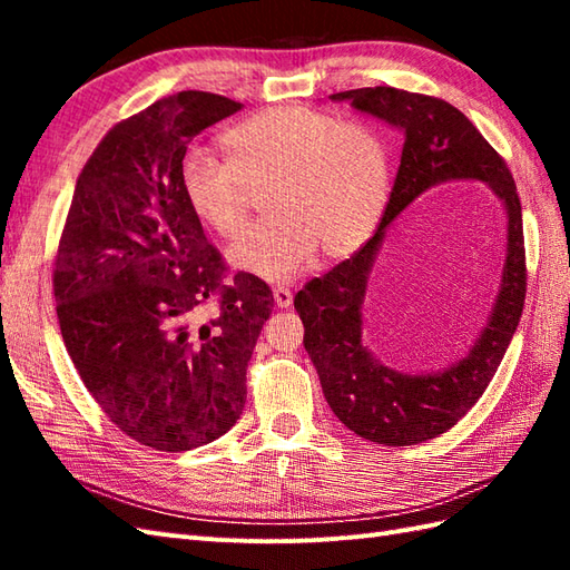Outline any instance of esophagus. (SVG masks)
Instances as JSON below:
<instances>
[{
	"instance_id": "1",
	"label": "esophagus",
	"mask_w": 570,
	"mask_h": 570,
	"mask_svg": "<svg viewBox=\"0 0 570 570\" xmlns=\"http://www.w3.org/2000/svg\"><path fill=\"white\" fill-rule=\"evenodd\" d=\"M292 301H294V294L288 292V288H284V286L274 288V304L278 308H288V306H292Z\"/></svg>"
}]
</instances>
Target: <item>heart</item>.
Masks as SVG:
<instances>
[{"label": "heart", "mask_w": 570, "mask_h": 570, "mask_svg": "<svg viewBox=\"0 0 570 570\" xmlns=\"http://www.w3.org/2000/svg\"><path fill=\"white\" fill-rule=\"evenodd\" d=\"M223 144L227 161L200 149L184 154L180 193L200 225L235 237L247 223V188H269L264 208L274 220L247 229L227 252L235 269L264 282H292L318 249L331 259L353 254L390 200V149L367 125L272 107L229 127Z\"/></svg>", "instance_id": "obj_1"}]
</instances>
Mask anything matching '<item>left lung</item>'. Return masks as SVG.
Here are the masks:
<instances>
[{"label":"left lung","mask_w":570,"mask_h":570,"mask_svg":"<svg viewBox=\"0 0 570 570\" xmlns=\"http://www.w3.org/2000/svg\"><path fill=\"white\" fill-rule=\"evenodd\" d=\"M331 100L350 102L353 110L402 131V164L377 233L353 257L301 288L294 306L333 414L372 443L414 445L445 433L468 414L510 347L527 294L522 205L502 156L453 105L386 85L335 92ZM451 179H482L503 203L508 247L499 296L487 328L453 366L431 373L386 368L361 341L371 266L395 217L423 191Z\"/></svg>","instance_id":"left-lung-1"}]
</instances>
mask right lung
Wrapping results in <instances>:
<instances>
[{"label":"right lung","instance_id":"obj_1","mask_svg":"<svg viewBox=\"0 0 570 570\" xmlns=\"http://www.w3.org/2000/svg\"><path fill=\"white\" fill-rule=\"evenodd\" d=\"M239 110L184 90L112 127L60 235L53 296L68 355L117 429L156 451H190L235 426L274 306L262 278L225 282L178 180L186 144Z\"/></svg>","mask_w":570,"mask_h":570}]
</instances>
